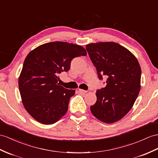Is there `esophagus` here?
Instances as JSON below:
<instances>
[{
  "instance_id": "esophagus-1",
  "label": "esophagus",
  "mask_w": 158,
  "mask_h": 158,
  "mask_svg": "<svg viewBox=\"0 0 158 158\" xmlns=\"http://www.w3.org/2000/svg\"><path fill=\"white\" fill-rule=\"evenodd\" d=\"M78 91L79 93L82 94H85L86 93V92H87V91H86V90H82V89H78Z\"/></svg>"
}]
</instances>
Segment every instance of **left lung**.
<instances>
[{"label":"left lung","mask_w":158,"mask_h":158,"mask_svg":"<svg viewBox=\"0 0 158 158\" xmlns=\"http://www.w3.org/2000/svg\"><path fill=\"white\" fill-rule=\"evenodd\" d=\"M86 49L97 68L98 78L106 76V86L97 92L91 113L101 121L113 123L131 109L141 88V67L129 50L114 42L87 44Z\"/></svg>","instance_id":"obj_1"}]
</instances>
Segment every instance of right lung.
Listing matches in <instances>:
<instances>
[{
  "mask_svg": "<svg viewBox=\"0 0 158 158\" xmlns=\"http://www.w3.org/2000/svg\"><path fill=\"white\" fill-rule=\"evenodd\" d=\"M86 54L82 46L63 41L42 44L28 53L19 88L25 110L37 121L53 124L66 113L76 90L60 86L58 75L70 70L73 58Z\"/></svg>",
  "mask_w": 158,
  "mask_h": 158,
  "instance_id": "right-lung-1",
  "label": "right lung"
}]
</instances>
